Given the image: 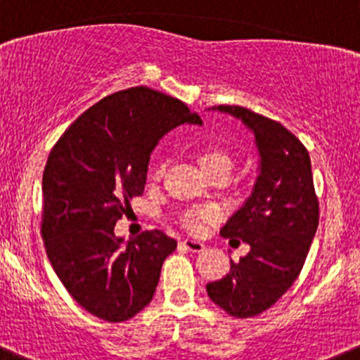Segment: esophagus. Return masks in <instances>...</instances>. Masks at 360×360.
<instances>
[{
    "instance_id": "1",
    "label": "esophagus",
    "mask_w": 360,
    "mask_h": 360,
    "mask_svg": "<svg viewBox=\"0 0 360 360\" xmlns=\"http://www.w3.org/2000/svg\"><path fill=\"white\" fill-rule=\"evenodd\" d=\"M181 244H183L188 251H193V253H200V251L205 250V244L195 239H183L181 240Z\"/></svg>"
}]
</instances>
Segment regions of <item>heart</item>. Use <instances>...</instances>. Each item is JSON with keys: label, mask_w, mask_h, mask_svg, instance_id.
I'll return each mask as SVG.
<instances>
[{"label": "heart", "mask_w": 360, "mask_h": 360, "mask_svg": "<svg viewBox=\"0 0 360 360\" xmlns=\"http://www.w3.org/2000/svg\"><path fill=\"white\" fill-rule=\"evenodd\" d=\"M197 162L200 165V169L204 170V174H207L209 177L216 176V174H226L229 176L230 169H232L233 162L232 156L221 148H216V146H205L197 151ZM162 170L156 172V176H160ZM218 218V209L216 207H202V209H190V211L183 212L181 216V221L186 229H190L191 232H198V230L204 226V223H211Z\"/></svg>", "instance_id": "b5f03b06"}]
</instances>
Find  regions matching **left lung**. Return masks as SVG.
<instances>
[{
	"label": "left lung",
	"mask_w": 360,
	"mask_h": 360,
	"mask_svg": "<svg viewBox=\"0 0 360 360\" xmlns=\"http://www.w3.org/2000/svg\"><path fill=\"white\" fill-rule=\"evenodd\" d=\"M240 120L255 135L260 165L250 198L219 233L250 244V253L230 260L221 280L207 283L214 304L236 319L269 309L294 285L319 226L308 149L283 124L237 105L212 107Z\"/></svg>",
	"instance_id": "obj_1"
}]
</instances>
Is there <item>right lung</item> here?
Returning <instances> with one entry per match:
<instances>
[{"mask_svg": "<svg viewBox=\"0 0 360 360\" xmlns=\"http://www.w3.org/2000/svg\"><path fill=\"white\" fill-rule=\"evenodd\" d=\"M202 124L181 100L139 86L80 114L49 155L41 179V237L56 274L86 311L124 322L151 302L165 258L162 230L124 243L114 225L142 195L149 156L167 131Z\"/></svg>", "mask_w": 360, "mask_h": 360, "instance_id": "obj_1", "label": "right lung"}]
</instances>
